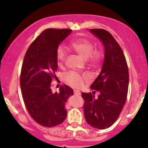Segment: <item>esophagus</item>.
<instances>
[{
	"mask_svg": "<svg viewBox=\"0 0 148 148\" xmlns=\"http://www.w3.org/2000/svg\"><path fill=\"white\" fill-rule=\"evenodd\" d=\"M74 94L76 95H81V92L79 91H77V90H74Z\"/></svg>",
	"mask_w": 148,
	"mask_h": 148,
	"instance_id": "esophagus-1",
	"label": "esophagus"
}]
</instances>
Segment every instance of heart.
Instances as JSON below:
<instances>
[{"instance_id": "obj_1", "label": "heart", "mask_w": 148, "mask_h": 148, "mask_svg": "<svg viewBox=\"0 0 148 148\" xmlns=\"http://www.w3.org/2000/svg\"><path fill=\"white\" fill-rule=\"evenodd\" d=\"M71 47L84 59H88L91 64H97L103 58V52L99 49H95L93 42L84 38L76 40L71 43ZM66 57V52L62 46H59L56 49V58L57 64L62 66ZM88 79L86 74H81L76 71H71L66 73L64 76L65 82L75 89H79L83 86L85 80Z\"/></svg>"}]
</instances>
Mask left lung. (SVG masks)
Wrapping results in <instances>:
<instances>
[{
    "label": "left lung",
    "instance_id": "1",
    "mask_svg": "<svg viewBox=\"0 0 148 148\" xmlns=\"http://www.w3.org/2000/svg\"><path fill=\"white\" fill-rule=\"evenodd\" d=\"M102 41L104 59L100 74L91 85L93 92L82 93L84 100V114L93 127H110L120 116L127 99L129 85L127 64L120 46L104 29H90ZM98 91L99 95L95 97Z\"/></svg>",
    "mask_w": 148,
    "mask_h": 148
}]
</instances>
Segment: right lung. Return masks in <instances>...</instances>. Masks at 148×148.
Returning a JSON list of instances; mask_svg holds the SVG:
<instances>
[{"label": "right lung", "instance_id": "right-lung-1", "mask_svg": "<svg viewBox=\"0 0 148 148\" xmlns=\"http://www.w3.org/2000/svg\"><path fill=\"white\" fill-rule=\"evenodd\" d=\"M71 32L69 28L44 30L29 46L22 64L20 84L26 108L33 120L46 127L65 120L66 102L73 95V89L66 84L59 92L51 89L52 80L57 79L56 49Z\"/></svg>", "mask_w": 148, "mask_h": 148}]
</instances>
